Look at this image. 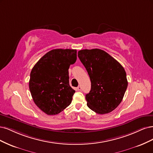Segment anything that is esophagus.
<instances>
[{
	"label": "esophagus",
	"instance_id": "34e87169",
	"mask_svg": "<svg viewBox=\"0 0 153 153\" xmlns=\"http://www.w3.org/2000/svg\"><path fill=\"white\" fill-rule=\"evenodd\" d=\"M77 90H79V91H81V90H82V88H81V86H78V87H77Z\"/></svg>",
	"mask_w": 153,
	"mask_h": 153
}]
</instances>
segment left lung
Here are the masks:
<instances>
[{
    "label": "left lung",
    "instance_id": "1",
    "mask_svg": "<svg viewBox=\"0 0 153 153\" xmlns=\"http://www.w3.org/2000/svg\"><path fill=\"white\" fill-rule=\"evenodd\" d=\"M78 57L91 80V90L86 95L87 105L97 114H107L121 102L128 86L124 68L100 49L82 50Z\"/></svg>",
    "mask_w": 153,
    "mask_h": 153
}]
</instances>
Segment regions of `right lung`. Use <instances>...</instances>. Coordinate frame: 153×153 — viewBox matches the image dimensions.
Listing matches in <instances>:
<instances>
[{
    "instance_id": "add662e5",
    "label": "right lung",
    "mask_w": 153,
    "mask_h": 153,
    "mask_svg": "<svg viewBox=\"0 0 153 153\" xmlns=\"http://www.w3.org/2000/svg\"><path fill=\"white\" fill-rule=\"evenodd\" d=\"M76 60V50L55 49L32 68L29 89L34 103L46 114H58L71 103L76 91L69 85L68 68Z\"/></svg>"
}]
</instances>
